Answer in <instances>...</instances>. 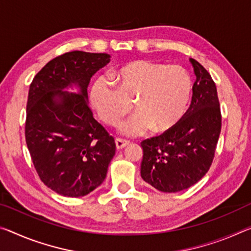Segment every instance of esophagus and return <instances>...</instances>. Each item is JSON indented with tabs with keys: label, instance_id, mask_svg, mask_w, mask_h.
Here are the masks:
<instances>
[{
	"label": "esophagus",
	"instance_id": "34e87169",
	"mask_svg": "<svg viewBox=\"0 0 251 251\" xmlns=\"http://www.w3.org/2000/svg\"><path fill=\"white\" fill-rule=\"evenodd\" d=\"M115 144H116L117 150H123V149H125L126 146L129 145V142H127L125 140H121V138H117V140L115 141Z\"/></svg>",
	"mask_w": 251,
	"mask_h": 251
}]
</instances>
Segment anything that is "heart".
Segmentation results:
<instances>
[{
	"instance_id": "obj_1",
	"label": "heart",
	"mask_w": 251,
	"mask_h": 251,
	"mask_svg": "<svg viewBox=\"0 0 251 251\" xmlns=\"http://www.w3.org/2000/svg\"><path fill=\"white\" fill-rule=\"evenodd\" d=\"M116 88L104 75L91 83L89 100L98 117L114 125L129 110L134 99L136 113L119 124L126 136H140L153 128L166 132L176 126L188 108L192 81L178 65L138 60L113 73Z\"/></svg>"
}]
</instances>
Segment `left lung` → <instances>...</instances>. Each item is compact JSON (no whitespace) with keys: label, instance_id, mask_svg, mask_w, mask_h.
Listing matches in <instances>:
<instances>
[{"label":"left lung","instance_id":"left-lung-1","mask_svg":"<svg viewBox=\"0 0 251 251\" xmlns=\"http://www.w3.org/2000/svg\"><path fill=\"white\" fill-rule=\"evenodd\" d=\"M190 61L197 77L190 108L172 128L141 143V176L161 192H180L200 181L211 166L221 132L217 87L203 66Z\"/></svg>","mask_w":251,"mask_h":251}]
</instances>
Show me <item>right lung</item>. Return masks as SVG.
I'll list each match as a JSON object with an SVG mask.
<instances>
[{"label":"right lung","instance_id":"add662e5","mask_svg":"<svg viewBox=\"0 0 251 251\" xmlns=\"http://www.w3.org/2000/svg\"><path fill=\"white\" fill-rule=\"evenodd\" d=\"M109 61L107 53L71 51L48 62L30 85L26 145L41 181L60 196L93 192L115 155L114 138L94 118L87 91Z\"/></svg>","mask_w":251,"mask_h":251}]
</instances>
